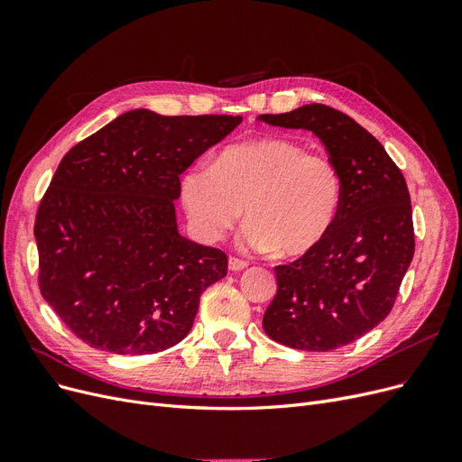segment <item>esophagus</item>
<instances>
[{"mask_svg": "<svg viewBox=\"0 0 462 462\" xmlns=\"http://www.w3.org/2000/svg\"><path fill=\"white\" fill-rule=\"evenodd\" d=\"M245 268H248V262H245L241 258H235V256L229 258V270L231 272H243Z\"/></svg>", "mask_w": 462, "mask_h": 462, "instance_id": "obj_1", "label": "esophagus"}]
</instances>
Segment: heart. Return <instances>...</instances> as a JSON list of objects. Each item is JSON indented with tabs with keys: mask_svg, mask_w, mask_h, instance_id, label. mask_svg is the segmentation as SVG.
Here are the masks:
<instances>
[{
	"mask_svg": "<svg viewBox=\"0 0 462 462\" xmlns=\"http://www.w3.org/2000/svg\"><path fill=\"white\" fill-rule=\"evenodd\" d=\"M179 197L204 243L219 241L246 212L243 248L302 256L324 243L337 221L343 180L329 158L268 138L223 148L214 165L189 167Z\"/></svg>",
	"mask_w": 462,
	"mask_h": 462,
	"instance_id": "obj_1",
	"label": "heart"
}]
</instances>
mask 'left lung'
Masks as SVG:
<instances>
[{
	"label": "left lung",
	"mask_w": 462,
	"mask_h": 462,
	"mask_svg": "<svg viewBox=\"0 0 462 462\" xmlns=\"http://www.w3.org/2000/svg\"><path fill=\"white\" fill-rule=\"evenodd\" d=\"M260 121L314 133L343 180L337 221L319 246L277 265V292L263 331L299 351L326 353L387 318L414 256L407 180L365 127L324 104Z\"/></svg>",
	"instance_id": "1"
}]
</instances>
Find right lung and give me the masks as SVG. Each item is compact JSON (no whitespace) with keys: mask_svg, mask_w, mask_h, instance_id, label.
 Returning a JSON list of instances; mask_svg holds the SVG:
<instances>
[{"mask_svg":"<svg viewBox=\"0 0 462 462\" xmlns=\"http://www.w3.org/2000/svg\"><path fill=\"white\" fill-rule=\"evenodd\" d=\"M241 121L133 109L65 153L34 236L42 297L79 339L152 355L187 337L227 256L179 235V175Z\"/></svg>","mask_w":462,"mask_h":462,"instance_id":"1","label":"right lung"}]
</instances>
